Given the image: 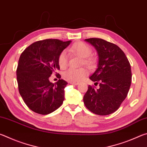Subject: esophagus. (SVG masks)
Wrapping results in <instances>:
<instances>
[{
	"mask_svg": "<svg viewBox=\"0 0 147 147\" xmlns=\"http://www.w3.org/2000/svg\"><path fill=\"white\" fill-rule=\"evenodd\" d=\"M69 83H70L71 84H73V85H75V86H77L79 84V82H69Z\"/></svg>",
	"mask_w": 147,
	"mask_h": 147,
	"instance_id": "34e87169",
	"label": "esophagus"
}]
</instances>
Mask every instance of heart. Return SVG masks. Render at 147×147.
I'll return each instance as SVG.
<instances>
[{"instance_id": "obj_1", "label": "heart", "mask_w": 147, "mask_h": 147, "mask_svg": "<svg viewBox=\"0 0 147 147\" xmlns=\"http://www.w3.org/2000/svg\"><path fill=\"white\" fill-rule=\"evenodd\" d=\"M69 51L77 53L84 58V63L86 65L91 67L93 65V60L91 58L92 49L88 45L82 42H78L74 44ZM68 54L67 51L61 52L58 57V65L61 69H64L67 65ZM88 75V71L86 69H73L70 68L63 73V76L65 79L71 82H78L83 80Z\"/></svg>"}]
</instances>
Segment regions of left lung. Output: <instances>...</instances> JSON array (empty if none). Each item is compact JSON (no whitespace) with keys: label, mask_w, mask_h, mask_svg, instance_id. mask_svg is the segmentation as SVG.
<instances>
[{"label":"left lung","mask_w":147,"mask_h":147,"mask_svg":"<svg viewBox=\"0 0 147 147\" xmlns=\"http://www.w3.org/2000/svg\"><path fill=\"white\" fill-rule=\"evenodd\" d=\"M85 41L97 52V69L89 78L96 84L99 82L100 88L95 89L89 86L84 102L94 114L109 115L117 110L127 96L131 82L130 64L124 52L116 45L99 38Z\"/></svg>","instance_id":"left-lung-1"}]
</instances>
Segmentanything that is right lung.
<instances>
[{"instance_id": "1", "label": "right lung", "mask_w": 147, "mask_h": 147, "mask_svg": "<svg viewBox=\"0 0 147 147\" xmlns=\"http://www.w3.org/2000/svg\"><path fill=\"white\" fill-rule=\"evenodd\" d=\"M71 41L49 39L32 43L24 50L19 59L17 80L19 91L26 106L34 112L47 115L56 110L64 100V89L67 82L59 79L49 81L55 73L61 76L58 57Z\"/></svg>"}]
</instances>
